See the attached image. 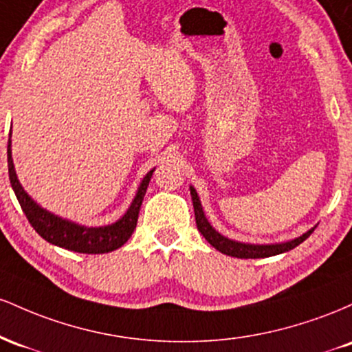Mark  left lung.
<instances>
[{
    "label": "left lung",
    "instance_id": "8db88e82",
    "mask_svg": "<svg viewBox=\"0 0 352 352\" xmlns=\"http://www.w3.org/2000/svg\"><path fill=\"white\" fill-rule=\"evenodd\" d=\"M190 193H192V200H193V210H195V221H197V228L201 235L205 236V240L208 241L213 248H217L218 252H221L223 254H228V256H235V258H268L273 256V254H280L285 252H289L293 250L294 246H298L300 243L308 238L311 233L314 232V228H311L309 232H306L305 235H301L300 238H294L292 241H286V243H278V245H250V243H238V241L228 240V238L221 236L220 233L215 232V228H212V225L208 223L207 218L204 215V210H201V204L199 200V195H197L195 188L190 187Z\"/></svg>",
    "mask_w": 352,
    "mask_h": 352
}]
</instances>
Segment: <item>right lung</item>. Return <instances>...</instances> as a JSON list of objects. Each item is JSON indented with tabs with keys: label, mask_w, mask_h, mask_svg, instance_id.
<instances>
[{
	"label": "right lung",
	"mask_w": 352,
	"mask_h": 352,
	"mask_svg": "<svg viewBox=\"0 0 352 352\" xmlns=\"http://www.w3.org/2000/svg\"><path fill=\"white\" fill-rule=\"evenodd\" d=\"M8 173H10V182L16 193V199L21 205L24 215H26L31 227L38 232V235H41L50 243L60 246V248L71 250V252L99 254L114 252V250L120 248L131 238L132 232L135 230L140 205H142L144 195L147 192V185L151 182L153 170L144 177L139 192H137L135 199L132 201L131 208L127 210V213L116 223L99 228L80 227V225L72 223V221L63 220V218L46 212L36 201H33V199L24 192L18 177H16L13 159H11V140H8Z\"/></svg>",
	"instance_id": "obj_1"
}]
</instances>
